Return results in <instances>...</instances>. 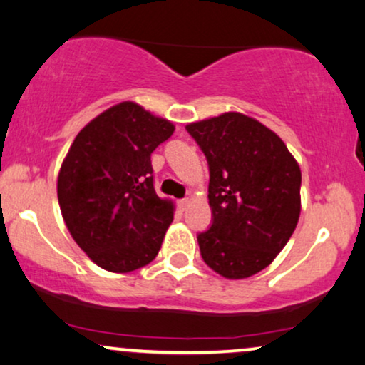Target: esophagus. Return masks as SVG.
<instances>
[{
    "instance_id": "1",
    "label": "esophagus",
    "mask_w": 365,
    "mask_h": 365,
    "mask_svg": "<svg viewBox=\"0 0 365 365\" xmlns=\"http://www.w3.org/2000/svg\"><path fill=\"white\" fill-rule=\"evenodd\" d=\"M188 203H190V200H188V198H182V200H178V207H180V210H187Z\"/></svg>"
}]
</instances>
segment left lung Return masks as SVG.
I'll use <instances>...</instances> for the list:
<instances>
[{
  "mask_svg": "<svg viewBox=\"0 0 365 365\" xmlns=\"http://www.w3.org/2000/svg\"><path fill=\"white\" fill-rule=\"evenodd\" d=\"M187 132L210 172L212 225L197 235L203 262L225 279L264 270L297 227V162L272 130L242 113L190 123Z\"/></svg>",
  "mask_w": 365,
  "mask_h": 365,
  "instance_id": "1",
  "label": "left lung"
}]
</instances>
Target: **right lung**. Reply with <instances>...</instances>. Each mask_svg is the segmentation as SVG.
<instances>
[{"label": "right lung", "instance_id": "add662e5", "mask_svg": "<svg viewBox=\"0 0 365 365\" xmlns=\"http://www.w3.org/2000/svg\"><path fill=\"white\" fill-rule=\"evenodd\" d=\"M173 130L123 101L76 135L58 175V202L71 237L101 269L126 274L157 257L173 205L155 192L150 158Z\"/></svg>", "mask_w": 365, "mask_h": 365}]
</instances>
